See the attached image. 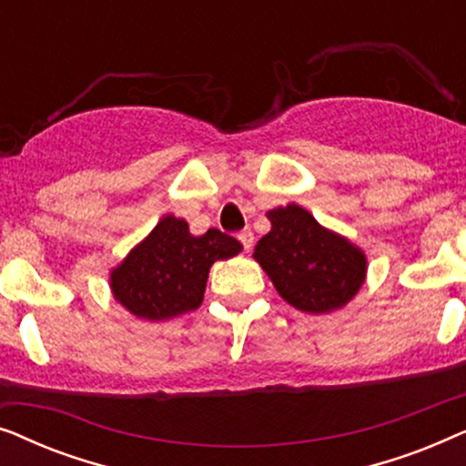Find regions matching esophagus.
I'll return each mask as SVG.
<instances>
[{
  "mask_svg": "<svg viewBox=\"0 0 466 466\" xmlns=\"http://www.w3.org/2000/svg\"><path fill=\"white\" fill-rule=\"evenodd\" d=\"M239 241H241V246H244V250H250V248L254 246V233L250 231V228H246V231H241L239 235Z\"/></svg>",
  "mask_w": 466,
  "mask_h": 466,
  "instance_id": "34e87169",
  "label": "esophagus"
}]
</instances>
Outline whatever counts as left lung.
Returning a JSON list of instances; mask_svg holds the SVG:
<instances>
[{"label":"left lung","mask_w":466,"mask_h":466,"mask_svg":"<svg viewBox=\"0 0 466 466\" xmlns=\"http://www.w3.org/2000/svg\"><path fill=\"white\" fill-rule=\"evenodd\" d=\"M271 231L258 239L254 258L292 308L309 314L339 309L365 282L367 260L348 239L327 231L303 208L267 212Z\"/></svg>","instance_id":"8db88e82"}]
</instances>
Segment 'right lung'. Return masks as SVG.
<instances>
[{"instance_id":"add662e5","label":"right lung","mask_w":466,"mask_h":466,"mask_svg":"<svg viewBox=\"0 0 466 466\" xmlns=\"http://www.w3.org/2000/svg\"><path fill=\"white\" fill-rule=\"evenodd\" d=\"M239 250V241L218 228L193 238L182 218L165 216L112 271L114 299L144 320L187 314L201 305L214 260Z\"/></svg>"}]
</instances>
